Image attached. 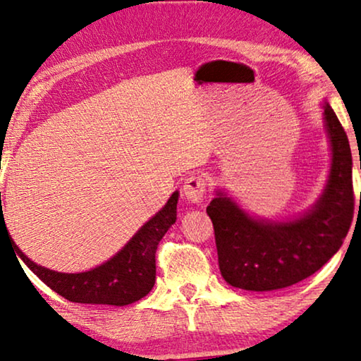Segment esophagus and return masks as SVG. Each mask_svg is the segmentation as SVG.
<instances>
[{
	"instance_id": "esophagus-1",
	"label": "esophagus",
	"mask_w": 361,
	"mask_h": 361,
	"mask_svg": "<svg viewBox=\"0 0 361 361\" xmlns=\"http://www.w3.org/2000/svg\"><path fill=\"white\" fill-rule=\"evenodd\" d=\"M204 190H207V182H204L202 176L187 177L184 187H182V193H184L187 202L190 203H202Z\"/></svg>"
}]
</instances>
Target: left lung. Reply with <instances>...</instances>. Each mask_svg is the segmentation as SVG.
Segmentation results:
<instances>
[{
	"mask_svg": "<svg viewBox=\"0 0 361 361\" xmlns=\"http://www.w3.org/2000/svg\"><path fill=\"white\" fill-rule=\"evenodd\" d=\"M323 109L331 168L312 208L286 221L263 219L216 188L207 213L213 221L221 274L232 287L268 292L297 284L329 262L350 229L355 204L350 145L328 102Z\"/></svg>",
	"mask_w": 361,
	"mask_h": 361,
	"instance_id": "obj_1",
	"label": "left lung"
}]
</instances>
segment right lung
Returning <instances> with one entry per match:
<instances>
[{
    "instance_id": "obj_1",
    "label": "right lung",
    "mask_w": 361,
    "mask_h": 361,
    "mask_svg": "<svg viewBox=\"0 0 361 361\" xmlns=\"http://www.w3.org/2000/svg\"><path fill=\"white\" fill-rule=\"evenodd\" d=\"M177 200H179V192L176 190L169 197L168 203L152 219H148L114 257L84 273H58L33 263L11 238L16 250L14 255H18L16 258H20L27 268L40 277L49 289L68 298L69 302L114 305V307L130 305L140 300L153 289L157 279L154 253L159 240L176 223ZM3 232H8L4 216L1 218V235Z\"/></svg>"
}]
</instances>
